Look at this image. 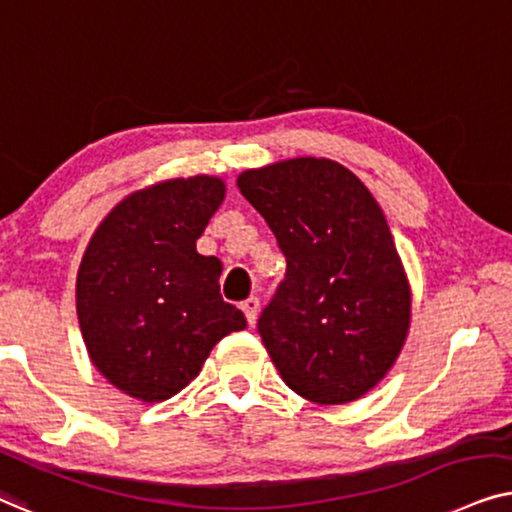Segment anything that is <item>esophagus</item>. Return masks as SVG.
Instances as JSON below:
<instances>
[{
	"instance_id": "obj_1",
	"label": "esophagus",
	"mask_w": 512,
	"mask_h": 512,
	"mask_svg": "<svg viewBox=\"0 0 512 512\" xmlns=\"http://www.w3.org/2000/svg\"><path fill=\"white\" fill-rule=\"evenodd\" d=\"M241 309H243V313H245V320H248V325L252 327V325H255V320H257V313H260V299H257V297H248V299H245V302L241 304Z\"/></svg>"
}]
</instances>
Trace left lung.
I'll list each match as a JSON object with an SVG mask.
<instances>
[{"instance_id": "obj_1", "label": "left lung", "mask_w": 512, "mask_h": 512, "mask_svg": "<svg viewBox=\"0 0 512 512\" xmlns=\"http://www.w3.org/2000/svg\"><path fill=\"white\" fill-rule=\"evenodd\" d=\"M236 185L288 264L257 320L276 370L311 403L358 400L393 367L412 313L379 203L349 168L313 156L245 170Z\"/></svg>"}]
</instances>
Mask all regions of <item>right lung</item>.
Here are the masks:
<instances>
[{
	"label": "right lung",
	"mask_w": 512,
	"mask_h": 512,
	"mask_svg": "<svg viewBox=\"0 0 512 512\" xmlns=\"http://www.w3.org/2000/svg\"><path fill=\"white\" fill-rule=\"evenodd\" d=\"M224 201L220 177H177L112 208L77 274V316L102 377L145 403L180 393L213 351L245 327L220 295L222 262L196 238Z\"/></svg>",
	"instance_id": "add662e5"
}]
</instances>
